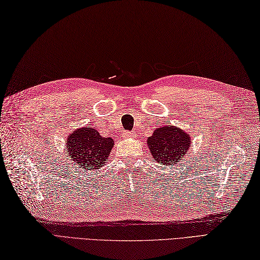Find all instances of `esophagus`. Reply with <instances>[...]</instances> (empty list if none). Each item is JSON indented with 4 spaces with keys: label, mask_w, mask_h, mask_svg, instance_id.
<instances>
[{
    "label": "esophagus",
    "mask_w": 260,
    "mask_h": 260,
    "mask_svg": "<svg viewBox=\"0 0 260 260\" xmlns=\"http://www.w3.org/2000/svg\"><path fill=\"white\" fill-rule=\"evenodd\" d=\"M136 136V132L135 131H126L124 134V137L129 138V137H135Z\"/></svg>",
    "instance_id": "34e87169"
}]
</instances>
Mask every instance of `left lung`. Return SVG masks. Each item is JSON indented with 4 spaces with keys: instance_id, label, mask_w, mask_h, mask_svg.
<instances>
[{
    "instance_id": "1",
    "label": "left lung",
    "mask_w": 260,
    "mask_h": 260,
    "mask_svg": "<svg viewBox=\"0 0 260 260\" xmlns=\"http://www.w3.org/2000/svg\"><path fill=\"white\" fill-rule=\"evenodd\" d=\"M191 139L184 131L173 125L156 128L148 138V145L157 163L173 166L188 152Z\"/></svg>"
}]
</instances>
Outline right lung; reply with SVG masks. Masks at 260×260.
I'll list each match as a JSON object with an SVG mask.
<instances>
[{"instance_id": "obj_1", "label": "right lung", "mask_w": 260, "mask_h": 260, "mask_svg": "<svg viewBox=\"0 0 260 260\" xmlns=\"http://www.w3.org/2000/svg\"><path fill=\"white\" fill-rule=\"evenodd\" d=\"M115 142L111 138L101 137L96 129L79 128L67 139L71 159L82 169L97 170L105 161Z\"/></svg>"}]
</instances>
